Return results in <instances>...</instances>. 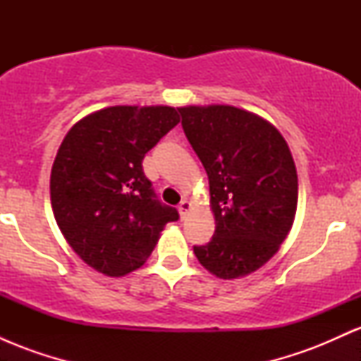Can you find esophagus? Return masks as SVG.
I'll list each match as a JSON object with an SVG mask.
<instances>
[{"label": "esophagus", "mask_w": 361, "mask_h": 361, "mask_svg": "<svg viewBox=\"0 0 361 361\" xmlns=\"http://www.w3.org/2000/svg\"><path fill=\"white\" fill-rule=\"evenodd\" d=\"M190 209H192V204H190L188 200H181V202H180V205H178V210H180L181 219L186 217V214L190 212Z\"/></svg>", "instance_id": "34e87169"}]
</instances>
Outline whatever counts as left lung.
Returning a JSON list of instances; mask_svg holds the SVG:
<instances>
[{
    "label": "left lung",
    "instance_id": "obj_1",
    "mask_svg": "<svg viewBox=\"0 0 361 361\" xmlns=\"http://www.w3.org/2000/svg\"><path fill=\"white\" fill-rule=\"evenodd\" d=\"M185 135L204 164L215 233L193 246L200 264L224 280L256 271L292 229L299 181L281 134L231 105L181 106Z\"/></svg>",
    "mask_w": 361,
    "mask_h": 361
}]
</instances>
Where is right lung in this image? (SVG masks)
Wrapping results in <instances>:
<instances>
[{
	"mask_svg": "<svg viewBox=\"0 0 361 361\" xmlns=\"http://www.w3.org/2000/svg\"><path fill=\"white\" fill-rule=\"evenodd\" d=\"M173 106H109L66 134L52 164L51 202L62 235L97 271L123 276L146 263L178 221L157 200L142 159L176 123Z\"/></svg>",
	"mask_w": 361,
	"mask_h": 361,
	"instance_id": "right-lung-1",
	"label": "right lung"
}]
</instances>
